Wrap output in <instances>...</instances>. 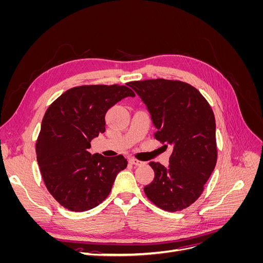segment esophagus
Wrapping results in <instances>:
<instances>
[{"instance_id": "obj_1", "label": "esophagus", "mask_w": 263, "mask_h": 263, "mask_svg": "<svg viewBox=\"0 0 263 263\" xmlns=\"http://www.w3.org/2000/svg\"><path fill=\"white\" fill-rule=\"evenodd\" d=\"M129 163L135 164V165H142L145 162H142L140 160H137V159H135V158H129Z\"/></svg>"}]
</instances>
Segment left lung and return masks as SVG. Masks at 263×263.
<instances>
[{
	"mask_svg": "<svg viewBox=\"0 0 263 263\" xmlns=\"http://www.w3.org/2000/svg\"><path fill=\"white\" fill-rule=\"evenodd\" d=\"M128 85L147 105L156 126L154 137L172 146L169 165L151 161L154 181L145 194L159 209L182 211L204 191L216 165V124L209 102L189 83L165 79L133 81Z\"/></svg>",
	"mask_w": 263,
	"mask_h": 263,
	"instance_id": "obj_1",
	"label": "left lung"
}]
</instances>
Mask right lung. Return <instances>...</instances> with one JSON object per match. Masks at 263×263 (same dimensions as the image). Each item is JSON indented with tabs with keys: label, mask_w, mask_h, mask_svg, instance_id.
<instances>
[{
	"label": "right lung",
	"mask_w": 263,
	"mask_h": 263,
	"mask_svg": "<svg viewBox=\"0 0 263 263\" xmlns=\"http://www.w3.org/2000/svg\"><path fill=\"white\" fill-rule=\"evenodd\" d=\"M135 97L125 85L93 84L69 89L44 115L36 141L37 161L45 185L63 208L89 211L108 196L122 156L91 155V140L105 132V114L117 102Z\"/></svg>",
	"instance_id": "right-lung-1"
}]
</instances>
